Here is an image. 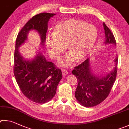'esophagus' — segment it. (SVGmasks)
<instances>
[{
  "label": "esophagus",
  "instance_id": "1",
  "mask_svg": "<svg viewBox=\"0 0 129 129\" xmlns=\"http://www.w3.org/2000/svg\"><path fill=\"white\" fill-rule=\"evenodd\" d=\"M62 73L63 76H65L67 74H68V71L66 70H62Z\"/></svg>",
  "mask_w": 129,
  "mask_h": 129
}]
</instances>
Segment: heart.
<instances>
[{"instance_id": "heart-1", "label": "heart", "mask_w": 129, "mask_h": 129, "mask_svg": "<svg viewBox=\"0 0 129 129\" xmlns=\"http://www.w3.org/2000/svg\"><path fill=\"white\" fill-rule=\"evenodd\" d=\"M98 38V30L92 24L77 19H69L59 22L54 27L53 35L46 38V45L50 55L57 59L67 46L70 54L61 62L69 66L74 59L81 61L93 49Z\"/></svg>"}]
</instances>
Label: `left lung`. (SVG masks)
I'll use <instances>...</instances> for the list:
<instances>
[{
    "mask_svg": "<svg viewBox=\"0 0 129 129\" xmlns=\"http://www.w3.org/2000/svg\"><path fill=\"white\" fill-rule=\"evenodd\" d=\"M105 31V44L116 45L111 30L103 23ZM116 64L113 70L103 77L96 76L91 72L89 59L74 67L72 73L78 80V86L75 96L81 105L89 108L99 105L109 95L116 80L117 73L118 56L114 60Z\"/></svg>",
    "mask_w": 129,
    "mask_h": 129,
    "instance_id": "8db88e82",
    "label": "left lung"
}]
</instances>
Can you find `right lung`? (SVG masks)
Masks as SVG:
<instances>
[{
  "mask_svg": "<svg viewBox=\"0 0 129 129\" xmlns=\"http://www.w3.org/2000/svg\"><path fill=\"white\" fill-rule=\"evenodd\" d=\"M55 15L44 12L34 16L20 30L16 40L13 66L15 79L24 96L38 104L49 102L55 96L62 79V71L40 53L31 60H26L20 54L19 47L27 40L31 30L39 33L41 45L44 46L48 21Z\"/></svg>",
  "mask_w": 129,
  "mask_h": 129,
  "instance_id": "right-lung-1",
  "label": "right lung"
}]
</instances>
